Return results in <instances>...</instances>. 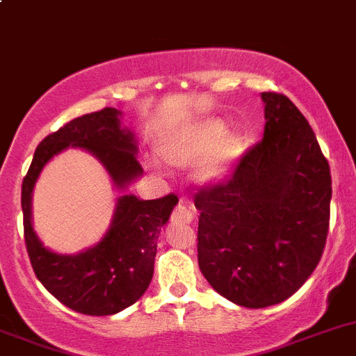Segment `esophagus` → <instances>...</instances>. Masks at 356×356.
<instances>
[{"mask_svg":"<svg viewBox=\"0 0 356 356\" xmlns=\"http://www.w3.org/2000/svg\"><path fill=\"white\" fill-rule=\"evenodd\" d=\"M172 218H174L175 222H179V224H189V222L195 218V215H193V211L189 210L188 204H186L184 201H181V203L177 204V208L174 210Z\"/></svg>","mask_w":356,"mask_h":356,"instance_id":"obj_1","label":"esophagus"}]
</instances>
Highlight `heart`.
<instances>
[{
	"mask_svg": "<svg viewBox=\"0 0 356 356\" xmlns=\"http://www.w3.org/2000/svg\"><path fill=\"white\" fill-rule=\"evenodd\" d=\"M250 148L248 134L241 129H229L220 117L203 118L191 125L163 136L158 143L161 160L170 167L188 168L200 165L201 184L222 182L243 160Z\"/></svg>",
	"mask_w": 356,
	"mask_h": 356,
	"instance_id": "1",
	"label": "heart"
}]
</instances>
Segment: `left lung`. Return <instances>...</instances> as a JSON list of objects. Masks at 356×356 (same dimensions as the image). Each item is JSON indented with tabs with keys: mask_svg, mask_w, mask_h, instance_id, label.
<instances>
[{
	"mask_svg": "<svg viewBox=\"0 0 356 356\" xmlns=\"http://www.w3.org/2000/svg\"><path fill=\"white\" fill-rule=\"evenodd\" d=\"M264 139L227 182L195 195L198 265L218 294L246 308L293 296L318 265L331 207V170L288 96L261 92Z\"/></svg>",
	"mask_w": 356,
	"mask_h": 356,
	"instance_id": "left-lung-1",
	"label": "left lung"
}]
</instances>
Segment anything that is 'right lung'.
I'll return each instance as SVG.
<instances>
[{"label": "right lung", "instance_id": "obj_1", "mask_svg": "<svg viewBox=\"0 0 356 356\" xmlns=\"http://www.w3.org/2000/svg\"><path fill=\"white\" fill-rule=\"evenodd\" d=\"M67 147L91 152L121 191L112 224L95 247L75 255L48 250L31 225V191L45 163ZM134 132L122 125V111L103 108L74 118L39 143L22 182L24 236L31 265L42 286L70 310L105 317L134 305L148 289L156 239L179 203L177 196L139 200L125 189L143 175Z\"/></svg>", "mask_w": 356, "mask_h": 356}]
</instances>
